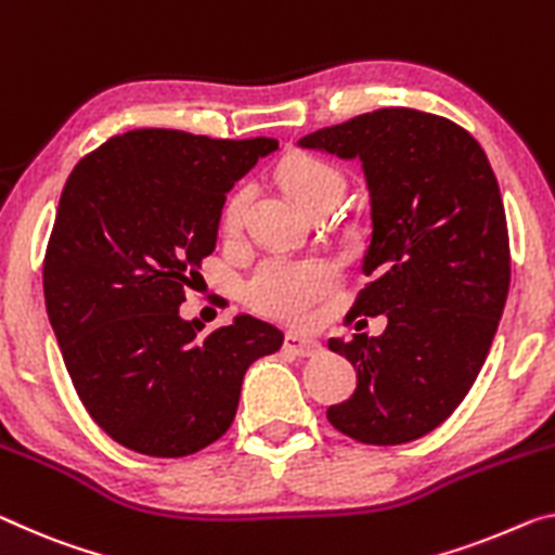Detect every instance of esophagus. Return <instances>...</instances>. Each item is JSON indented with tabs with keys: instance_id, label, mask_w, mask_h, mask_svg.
<instances>
[{
	"instance_id": "esophagus-1",
	"label": "esophagus",
	"mask_w": 555,
	"mask_h": 555,
	"mask_svg": "<svg viewBox=\"0 0 555 555\" xmlns=\"http://www.w3.org/2000/svg\"><path fill=\"white\" fill-rule=\"evenodd\" d=\"M320 343H314V339H307L302 335H297V332H287L285 335V352L295 354V357H314L320 354Z\"/></svg>"
}]
</instances>
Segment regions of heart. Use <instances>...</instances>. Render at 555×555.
<instances>
[{"label":"heart","instance_id":"1","mask_svg":"<svg viewBox=\"0 0 555 555\" xmlns=\"http://www.w3.org/2000/svg\"><path fill=\"white\" fill-rule=\"evenodd\" d=\"M278 178L289 195L307 210L320 201H337L345 191V176L330 160L312 153H289L278 164ZM248 206V189L241 185L225 198L223 228H241ZM337 285V268L320 255H268L245 280V300L268 318L305 322L325 302Z\"/></svg>","mask_w":555,"mask_h":555}]
</instances>
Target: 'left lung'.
Listing matches in <instances>:
<instances>
[{"instance_id": "8db88e82", "label": "left lung", "mask_w": 555, "mask_h": 555, "mask_svg": "<svg viewBox=\"0 0 555 555\" xmlns=\"http://www.w3.org/2000/svg\"><path fill=\"white\" fill-rule=\"evenodd\" d=\"M300 146L362 160L372 283L352 314H387L379 337L330 339L357 370V389L327 420L362 444L414 441L462 404L504 312L511 255L496 176L462 126L404 106L320 129Z\"/></svg>"}]
</instances>
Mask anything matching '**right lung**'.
Wrapping results in <instances>:
<instances>
[{
  "mask_svg": "<svg viewBox=\"0 0 555 555\" xmlns=\"http://www.w3.org/2000/svg\"><path fill=\"white\" fill-rule=\"evenodd\" d=\"M275 149L266 135L135 129L72 170L44 300L76 395L121 447L160 459L206 449L233 424L248 366L283 347V332L250 314L203 335L178 312L216 250L225 193Z\"/></svg>",
  "mask_w": 555,
  "mask_h": 555,
  "instance_id": "add662e5",
  "label": "right lung"
}]
</instances>
